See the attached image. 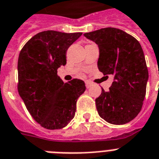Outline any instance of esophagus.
<instances>
[{"label":"esophagus","instance_id":"esophagus-1","mask_svg":"<svg viewBox=\"0 0 159 159\" xmlns=\"http://www.w3.org/2000/svg\"><path fill=\"white\" fill-rule=\"evenodd\" d=\"M91 85H92V83H91V82H89V81H85V86H86L87 89H89Z\"/></svg>","mask_w":159,"mask_h":159}]
</instances>
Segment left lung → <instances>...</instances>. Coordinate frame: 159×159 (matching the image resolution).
I'll return each mask as SVG.
<instances>
[{
    "instance_id": "8db88e82",
    "label": "left lung",
    "mask_w": 159,
    "mask_h": 159,
    "mask_svg": "<svg viewBox=\"0 0 159 159\" xmlns=\"http://www.w3.org/2000/svg\"><path fill=\"white\" fill-rule=\"evenodd\" d=\"M84 36L98 45V70L114 77L109 90L102 89L95 100L99 116L114 125L128 123L140 112L149 78L140 43L123 30L111 27Z\"/></svg>"
}]
</instances>
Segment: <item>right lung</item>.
Returning a JSON list of instances; mask_svg holds the SVG:
<instances>
[{"instance_id": "right-lung-1", "label": "right lung", "mask_w": 159, "mask_h": 159, "mask_svg": "<svg viewBox=\"0 0 159 159\" xmlns=\"http://www.w3.org/2000/svg\"><path fill=\"white\" fill-rule=\"evenodd\" d=\"M81 34L41 32L20 52L18 93L32 117L45 129L68 125L75 115L77 100L85 90L82 80L64 83L57 76V69L66 64V51Z\"/></svg>"}]
</instances>
